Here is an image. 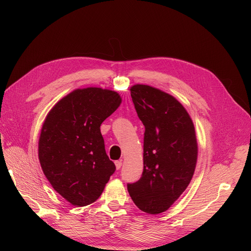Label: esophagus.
I'll return each instance as SVG.
<instances>
[{
    "label": "esophagus",
    "instance_id": "obj_1",
    "mask_svg": "<svg viewBox=\"0 0 251 251\" xmlns=\"http://www.w3.org/2000/svg\"><path fill=\"white\" fill-rule=\"evenodd\" d=\"M115 165H116V169L119 170L121 167H122V161H116L115 162Z\"/></svg>",
    "mask_w": 251,
    "mask_h": 251
}]
</instances>
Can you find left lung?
Returning <instances> with one entry per match:
<instances>
[{
	"label": "left lung",
	"mask_w": 251,
	"mask_h": 251,
	"mask_svg": "<svg viewBox=\"0 0 251 251\" xmlns=\"http://www.w3.org/2000/svg\"><path fill=\"white\" fill-rule=\"evenodd\" d=\"M130 92L146 131L142 176L127 188L142 212L159 215L179 199L193 177L199 154L195 128L173 96L146 84L131 86Z\"/></svg>",
	"instance_id": "1"
}]
</instances>
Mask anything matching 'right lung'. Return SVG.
Segmentation results:
<instances>
[{
  "label": "right lung",
  "mask_w": 251,
  "mask_h": 251,
  "mask_svg": "<svg viewBox=\"0 0 251 251\" xmlns=\"http://www.w3.org/2000/svg\"><path fill=\"white\" fill-rule=\"evenodd\" d=\"M121 102L114 90L77 88L45 119L38 139L39 163L52 188L72 205L95 202L115 172L100 127Z\"/></svg>",
  "instance_id": "1"
}]
</instances>
